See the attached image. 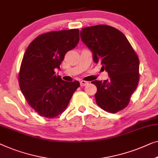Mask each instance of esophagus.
I'll use <instances>...</instances> for the list:
<instances>
[{
  "mask_svg": "<svg viewBox=\"0 0 158 158\" xmlns=\"http://www.w3.org/2000/svg\"><path fill=\"white\" fill-rule=\"evenodd\" d=\"M80 84H81V86H85L86 85L88 84V81H81V82H80Z\"/></svg>",
  "mask_w": 158,
  "mask_h": 158,
  "instance_id": "esophagus-1",
  "label": "esophagus"
}]
</instances>
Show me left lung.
<instances>
[{
	"mask_svg": "<svg viewBox=\"0 0 158 158\" xmlns=\"http://www.w3.org/2000/svg\"><path fill=\"white\" fill-rule=\"evenodd\" d=\"M81 38L93 53L95 63H101L109 75L106 81H94L95 101L111 113L122 110L139 82V59L129 41L119 30L106 25L86 27Z\"/></svg>",
	"mask_w": 158,
	"mask_h": 158,
	"instance_id": "8db88e82",
	"label": "left lung"
}]
</instances>
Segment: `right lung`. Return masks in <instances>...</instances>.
Here are the masks:
<instances>
[{
  "label": "right lung",
  "instance_id": "add662e5",
  "mask_svg": "<svg viewBox=\"0 0 158 158\" xmlns=\"http://www.w3.org/2000/svg\"><path fill=\"white\" fill-rule=\"evenodd\" d=\"M79 30L52 31L38 36L28 45L19 73V85L32 108L44 118H53L66 109L80 86L56 74L68 51L79 42Z\"/></svg>",
  "mask_w": 158,
  "mask_h": 158
}]
</instances>
